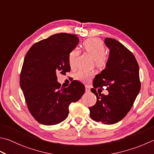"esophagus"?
Segmentation results:
<instances>
[{
	"instance_id": "obj_1",
	"label": "esophagus",
	"mask_w": 154,
	"mask_h": 154,
	"mask_svg": "<svg viewBox=\"0 0 154 154\" xmlns=\"http://www.w3.org/2000/svg\"><path fill=\"white\" fill-rule=\"evenodd\" d=\"M85 91L86 92H89L90 91V87L88 85H85Z\"/></svg>"
}]
</instances>
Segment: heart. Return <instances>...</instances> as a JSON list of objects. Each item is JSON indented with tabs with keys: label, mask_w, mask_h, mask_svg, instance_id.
I'll list each match as a JSON object with an SVG mask.
<instances>
[{
	"label": "heart",
	"mask_w": 154,
	"mask_h": 154,
	"mask_svg": "<svg viewBox=\"0 0 154 154\" xmlns=\"http://www.w3.org/2000/svg\"><path fill=\"white\" fill-rule=\"evenodd\" d=\"M83 49L89 54L93 58L95 65L99 69H103L107 65L108 57L105 55V47L100 39L97 38H89L82 44ZM79 51L75 48L69 53L68 60L71 67H74L79 55ZM93 76L91 71H79L75 74V78L81 82H87Z\"/></svg>",
	"instance_id": "obj_1"
}]
</instances>
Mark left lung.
Here are the masks:
<instances>
[{
    "label": "left lung",
    "mask_w": 154,
    "mask_h": 154,
    "mask_svg": "<svg viewBox=\"0 0 154 154\" xmlns=\"http://www.w3.org/2000/svg\"><path fill=\"white\" fill-rule=\"evenodd\" d=\"M110 49L106 68L96 75L91 91L97 102L89 107L90 117L97 122L111 125L119 122L131 109L141 89L139 65L134 54L118 41L106 38ZM107 86L109 95L98 93L96 88Z\"/></svg>",
    "instance_id": "1"
}]
</instances>
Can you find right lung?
I'll use <instances>...</instances> for the list:
<instances>
[{
    "mask_svg": "<svg viewBox=\"0 0 154 154\" xmlns=\"http://www.w3.org/2000/svg\"><path fill=\"white\" fill-rule=\"evenodd\" d=\"M76 35L59 33L35 43L26 53L20 75V85L27 107L41 124L56 125L69 115V107L85 93L79 81L61 87L57 73L71 70L68 56L79 43Z\"/></svg>",
    "mask_w": 154,
    "mask_h": 154,
    "instance_id": "1",
    "label": "right lung"
}]
</instances>
